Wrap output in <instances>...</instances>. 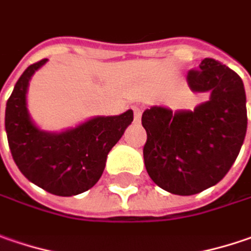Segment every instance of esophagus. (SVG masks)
<instances>
[{
    "label": "esophagus",
    "instance_id": "obj_1",
    "mask_svg": "<svg viewBox=\"0 0 251 251\" xmlns=\"http://www.w3.org/2000/svg\"><path fill=\"white\" fill-rule=\"evenodd\" d=\"M132 111H134V121H135V123H138V121L141 120V113H143L141 107L132 106Z\"/></svg>",
    "mask_w": 251,
    "mask_h": 251
}]
</instances>
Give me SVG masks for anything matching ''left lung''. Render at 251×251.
<instances>
[{
    "mask_svg": "<svg viewBox=\"0 0 251 251\" xmlns=\"http://www.w3.org/2000/svg\"><path fill=\"white\" fill-rule=\"evenodd\" d=\"M191 90L210 99L194 111L151 107L143 113L144 164L159 188L195 195L216 185L232 168L247 130L246 92L240 76L205 57L186 76Z\"/></svg>",
    "mask_w": 251,
    "mask_h": 251,
    "instance_id": "1",
    "label": "left lung"
}]
</instances>
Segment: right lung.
<instances>
[{
  "instance_id": "1",
  "label": "right lung",
  "mask_w": 251,
  "mask_h": 251,
  "mask_svg": "<svg viewBox=\"0 0 251 251\" xmlns=\"http://www.w3.org/2000/svg\"><path fill=\"white\" fill-rule=\"evenodd\" d=\"M48 59L25 70L6 101L5 131L12 158L26 179L49 194L73 196L100 179L107 154L131 124L132 111L94 117L76 128L53 134L33 126L26 110L31 76Z\"/></svg>"
}]
</instances>
